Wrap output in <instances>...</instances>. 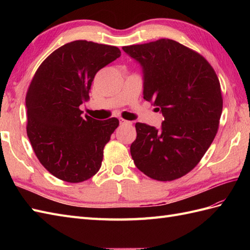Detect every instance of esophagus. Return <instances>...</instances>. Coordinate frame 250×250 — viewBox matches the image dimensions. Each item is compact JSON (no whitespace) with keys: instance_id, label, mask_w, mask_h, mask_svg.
I'll return each mask as SVG.
<instances>
[{"instance_id":"34e87169","label":"esophagus","mask_w":250,"mask_h":250,"mask_svg":"<svg viewBox=\"0 0 250 250\" xmlns=\"http://www.w3.org/2000/svg\"><path fill=\"white\" fill-rule=\"evenodd\" d=\"M120 125H132V122L128 121V120H125V119H120Z\"/></svg>"}]
</instances>
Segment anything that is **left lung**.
<instances>
[{
    "label": "left lung",
    "mask_w": 250,
    "mask_h": 250,
    "mask_svg": "<svg viewBox=\"0 0 250 250\" xmlns=\"http://www.w3.org/2000/svg\"><path fill=\"white\" fill-rule=\"evenodd\" d=\"M122 49L142 65L144 99L164 117L160 130L136 122L132 159L152 179L183 177L201 161L218 131L224 103L219 79L203 56L173 40Z\"/></svg>",
    "instance_id": "left-lung-1"
}]
</instances>
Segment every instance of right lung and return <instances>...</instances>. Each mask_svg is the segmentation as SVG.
I'll list each match as a JSON object with an SVG mask.
<instances>
[{
  "label": "right lung",
  "mask_w": 250,
  "mask_h": 250,
  "mask_svg": "<svg viewBox=\"0 0 250 250\" xmlns=\"http://www.w3.org/2000/svg\"><path fill=\"white\" fill-rule=\"evenodd\" d=\"M120 54L115 46L74 41L47 57L32 78L26 134L42 166L57 178L82 183L100 169L119 120L83 118L79 105L89 100L95 74Z\"/></svg>",
  "instance_id": "add662e5"
}]
</instances>
